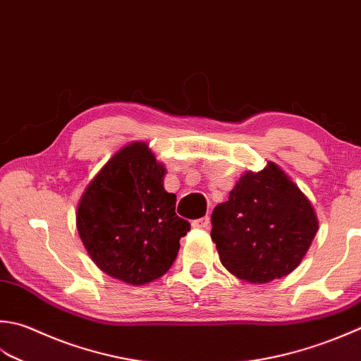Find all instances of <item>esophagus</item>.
I'll return each instance as SVG.
<instances>
[{"label":"esophagus","instance_id":"obj_1","mask_svg":"<svg viewBox=\"0 0 361 361\" xmlns=\"http://www.w3.org/2000/svg\"><path fill=\"white\" fill-rule=\"evenodd\" d=\"M192 227L194 228H208L209 227V217L204 216L202 219H195V221L192 222Z\"/></svg>","mask_w":361,"mask_h":361}]
</instances>
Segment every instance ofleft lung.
I'll list each match as a JSON object with an SVG mask.
<instances>
[{"mask_svg": "<svg viewBox=\"0 0 361 361\" xmlns=\"http://www.w3.org/2000/svg\"><path fill=\"white\" fill-rule=\"evenodd\" d=\"M211 225L221 263L250 283L293 272L319 227L312 203L274 162L244 173L214 208Z\"/></svg>", "mask_w": 361, "mask_h": 361, "instance_id": "left-lung-1", "label": "left lung"}]
</instances>
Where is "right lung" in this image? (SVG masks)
I'll return each instance as SVG.
<instances>
[{"label":"right lung","instance_id":"add662e5","mask_svg":"<svg viewBox=\"0 0 361 361\" xmlns=\"http://www.w3.org/2000/svg\"><path fill=\"white\" fill-rule=\"evenodd\" d=\"M166 169L144 142L116 153L78 204L76 227L90 258L111 277L145 285L164 275L190 224L175 213Z\"/></svg>","mask_w":361,"mask_h":361}]
</instances>
